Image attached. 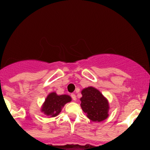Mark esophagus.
<instances>
[{
	"instance_id": "34e87169",
	"label": "esophagus",
	"mask_w": 150,
	"mask_h": 150,
	"mask_svg": "<svg viewBox=\"0 0 150 150\" xmlns=\"http://www.w3.org/2000/svg\"><path fill=\"white\" fill-rule=\"evenodd\" d=\"M71 97H72V98L74 100H76V95L74 93H72L71 94Z\"/></svg>"
}]
</instances>
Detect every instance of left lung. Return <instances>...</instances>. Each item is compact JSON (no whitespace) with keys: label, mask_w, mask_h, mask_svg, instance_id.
Wrapping results in <instances>:
<instances>
[{"label":"left lung","mask_w":150,"mask_h":150,"mask_svg":"<svg viewBox=\"0 0 150 150\" xmlns=\"http://www.w3.org/2000/svg\"><path fill=\"white\" fill-rule=\"evenodd\" d=\"M81 106L87 117L93 122H101L109 114V103L100 91L94 87H88L81 91Z\"/></svg>","instance_id":"1"}]
</instances>
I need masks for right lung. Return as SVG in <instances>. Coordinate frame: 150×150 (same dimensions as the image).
<instances>
[{
  "mask_svg": "<svg viewBox=\"0 0 150 150\" xmlns=\"http://www.w3.org/2000/svg\"><path fill=\"white\" fill-rule=\"evenodd\" d=\"M70 101H71V98L69 95H58L55 92H52L46 97L41 107V112L47 116L55 117L60 113L62 107Z\"/></svg>",
  "mask_w": 150,
  "mask_h": 150,
  "instance_id": "right-lung-1",
  "label": "right lung"
}]
</instances>
